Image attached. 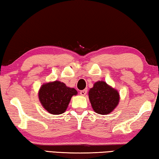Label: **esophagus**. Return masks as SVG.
Wrapping results in <instances>:
<instances>
[{
	"instance_id": "34e87169",
	"label": "esophagus",
	"mask_w": 159,
	"mask_h": 159,
	"mask_svg": "<svg viewBox=\"0 0 159 159\" xmlns=\"http://www.w3.org/2000/svg\"><path fill=\"white\" fill-rule=\"evenodd\" d=\"M87 91H88L87 89H84L83 90H80V94L81 95H86V93H87Z\"/></svg>"
}]
</instances>
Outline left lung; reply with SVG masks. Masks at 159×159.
I'll use <instances>...</instances> for the list:
<instances>
[{
  "label": "left lung",
  "mask_w": 159,
  "mask_h": 159,
  "mask_svg": "<svg viewBox=\"0 0 159 159\" xmlns=\"http://www.w3.org/2000/svg\"><path fill=\"white\" fill-rule=\"evenodd\" d=\"M89 96L93 110L100 115L110 114L120 101L117 90L102 80L95 83L89 90Z\"/></svg>",
  "instance_id": "8db88e82"
}]
</instances>
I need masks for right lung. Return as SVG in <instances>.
<instances>
[{
  "instance_id": "add662e5",
  "label": "right lung",
  "mask_w": 159,
  "mask_h": 159,
  "mask_svg": "<svg viewBox=\"0 0 159 159\" xmlns=\"http://www.w3.org/2000/svg\"><path fill=\"white\" fill-rule=\"evenodd\" d=\"M76 90L67 87L63 82L55 80L42 85L39 90V100L43 107L52 115H60L66 111Z\"/></svg>"
}]
</instances>
